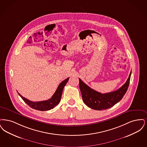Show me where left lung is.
Here are the masks:
<instances>
[{
  "label": "left lung",
  "instance_id": "left-lung-1",
  "mask_svg": "<svg viewBox=\"0 0 147 147\" xmlns=\"http://www.w3.org/2000/svg\"><path fill=\"white\" fill-rule=\"evenodd\" d=\"M131 71L126 83L114 92L102 94L92 89L79 78V87L84 104L91 109L102 110L110 108L120 102L125 94L129 84Z\"/></svg>",
  "mask_w": 147,
  "mask_h": 147
}]
</instances>
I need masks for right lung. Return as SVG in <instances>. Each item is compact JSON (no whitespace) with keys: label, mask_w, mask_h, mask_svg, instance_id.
I'll use <instances>...</instances> for the list:
<instances>
[{"label":"right lung","mask_w":147,"mask_h":147,"mask_svg":"<svg viewBox=\"0 0 147 147\" xmlns=\"http://www.w3.org/2000/svg\"><path fill=\"white\" fill-rule=\"evenodd\" d=\"M69 79V78H67L60 83V84L57 87L55 92L51 96V98L47 100L41 101V102H32L23 97L18 92V93L19 95L21 96V98L23 99V100L32 109L39 110V111L49 110L51 109L54 108L60 102L61 96H62L63 90L65 86L68 82Z\"/></svg>","instance_id":"obj_1"}]
</instances>
